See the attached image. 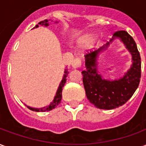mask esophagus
Instances as JSON below:
<instances>
[{
	"label": "esophagus",
	"instance_id": "obj_1",
	"mask_svg": "<svg viewBox=\"0 0 146 146\" xmlns=\"http://www.w3.org/2000/svg\"><path fill=\"white\" fill-rule=\"evenodd\" d=\"M82 66V60L80 58H76L72 62V66L73 69H77Z\"/></svg>",
	"mask_w": 146,
	"mask_h": 146
}]
</instances>
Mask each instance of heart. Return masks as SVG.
Instances as JSON below:
<instances>
[{"label": "heart", "instance_id": "heart-1", "mask_svg": "<svg viewBox=\"0 0 146 146\" xmlns=\"http://www.w3.org/2000/svg\"><path fill=\"white\" fill-rule=\"evenodd\" d=\"M94 40L93 36H86L80 39V44H81L82 46H90L92 44V43Z\"/></svg>", "mask_w": 146, "mask_h": 146}]
</instances>
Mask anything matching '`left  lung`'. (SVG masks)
I'll use <instances>...</instances> for the list:
<instances>
[{"instance_id": "left-lung-1", "label": "left lung", "mask_w": 146, "mask_h": 146, "mask_svg": "<svg viewBox=\"0 0 146 146\" xmlns=\"http://www.w3.org/2000/svg\"><path fill=\"white\" fill-rule=\"evenodd\" d=\"M119 38L132 55V65L125 76L119 80L108 81L102 78L97 70L98 53L105 50L109 43ZM86 70L82 71L86 95L91 103L102 110H113L125 104L138 88L141 78V57L136 43L124 30L116 31L106 44L85 54Z\"/></svg>"}]
</instances>
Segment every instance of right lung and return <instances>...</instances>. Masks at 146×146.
Returning <instances> with one entry per match:
<instances>
[{"label":"right lung","mask_w":146,"mask_h":146,"mask_svg":"<svg viewBox=\"0 0 146 146\" xmlns=\"http://www.w3.org/2000/svg\"><path fill=\"white\" fill-rule=\"evenodd\" d=\"M48 21L47 19H45L44 21H41V22H40L38 23V25H36V27H34V28H36V27H39V25H41V26H45V27H48ZM65 74H64L63 77H62V81H61L60 84L58 86V88L57 90V92H56V95L54 96V99H53V101L51 102V103L49 106H46V107H43V108H32L30 107V106H27V108H29L30 110H32V111H35V112H45V111H50V110H52L53 109L56 107L57 106L60 104L61 102V99H62V88L65 85V84H66V76L68 75V73L69 72L67 71V70H65Z\"/></svg>","instance_id":"obj_1"}]
</instances>
